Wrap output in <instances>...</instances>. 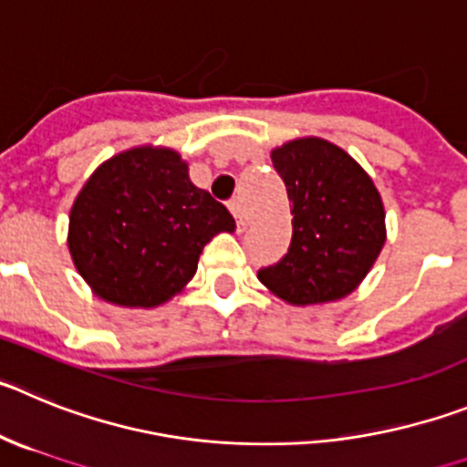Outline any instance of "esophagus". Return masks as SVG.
Wrapping results in <instances>:
<instances>
[{
    "instance_id": "obj_1",
    "label": "esophagus",
    "mask_w": 467,
    "mask_h": 467,
    "mask_svg": "<svg viewBox=\"0 0 467 467\" xmlns=\"http://www.w3.org/2000/svg\"><path fill=\"white\" fill-rule=\"evenodd\" d=\"M228 209H230V213H233V216L237 218V225H239V228H244V225H246V218H244L242 200H239V197H234V200H230Z\"/></svg>"
}]
</instances>
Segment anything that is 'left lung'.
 Listing matches in <instances>:
<instances>
[{
  "mask_svg": "<svg viewBox=\"0 0 467 467\" xmlns=\"http://www.w3.org/2000/svg\"><path fill=\"white\" fill-rule=\"evenodd\" d=\"M272 165L293 204V237L288 254L258 270V279L291 305L348 296L386 239L375 183L351 155L317 137L275 149Z\"/></svg>",
  "mask_w": 467,
  "mask_h": 467,
  "instance_id": "left-lung-1",
  "label": "left lung"
}]
</instances>
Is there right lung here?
Masks as SVG:
<instances>
[{"label":"right lung","mask_w":467,"mask_h":467,"mask_svg":"<svg viewBox=\"0 0 467 467\" xmlns=\"http://www.w3.org/2000/svg\"><path fill=\"white\" fill-rule=\"evenodd\" d=\"M233 230L228 209L192 186L182 155L141 146L88 179L71 207L69 251L102 300L155 306L192 279L212 237Z\"/></svg>","instance_id":"1"}]
</instances>
